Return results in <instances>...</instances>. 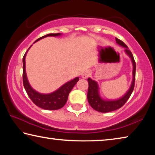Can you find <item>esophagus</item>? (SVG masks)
Here are the masks:
<instances>
[{
	"instance_id": "34e87169",
	"label": "esophagus",
	"mask_w": 155,
	"mask_h": 155,
	"mask_svg": "<svg viewBox=\"0 0 155 155\" xmlns=\"http://www.w3.org/2000/svg\"><path fill=\"white\" fill-rule=\"evenodd\" d=\"M89 74H90V72H89V71L84 72L83 73V74H82V78H87V77H88Z\"/></svg>"
}]
</instances>
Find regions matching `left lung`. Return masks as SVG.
<instances>
[{
    "label": "left lung",
    "instance_id": "obj_1",
    "mask_svg": "<svg viewBox=\"0 0 155 155\" xmlns=\"http://www.w3.org/2000/svg\"><path fill=\"white\" fill-rule=\"evenodd\" d=\"M116 42L119 44V45L122 46L123 47L126 48L125 52L128 56L130 57V58L132 60L133 65V78L132 81V84L129 89V90L128 91V92L125 94V95L122 97V98H120L117 101H104L99 96L98 94V84L93 80H91V78H89L88 84H89V87L87 91V100L89 103H90V106L92 107L94 109H95L96 111L102 112V113H107V112H111L115 110L120 109V107H122L124 104L126 103L128 98H130V96L132 94L133 90H134L135 87V70H136V64L134 59V57L132 54V52L128 50V46L123 42L122 40H119V39L115 38Z\"/></svg>",
    "mask_w": 155,
    "mask_h": 155
}]
</instances>
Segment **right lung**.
Here are the masks:
<instances>
[{
	"mask_svg": "<svg viewBox=\"0 0 155 155\" xmlns=\"http://www.w3.org/2000/svg\"><path fill=\"white\" fill-rule=\"evenodd\" d=\"M60 35V33H49L47 35L41 37L35 41H38L48 36H58ZM31 47V46H30ZM29 47V48H30ZM28 48V49H29ZM27 50V51H28ZM27 52L25 54L22 59L23 62V72H22V81L23 85L26 91L29 96L33 103L36 104L37 106L40 107L41 109L46 110H57L62 108L65 103H66L67 100L68 98V95L76 83L79 80V78L77 77L74 79L65 83L61 87L58 89L57 91H54L51 94H41L37 92L33 89L31 87L29 83L27 80V74L25 71V57Z\"/></svg>",
	"mask_w": 155,
	"mask_h": 155,
	"instance_id": "obj_1",
	"label": "right lung"
}]
</instances>
